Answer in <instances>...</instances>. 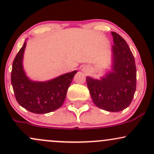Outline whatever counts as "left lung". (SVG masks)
<instances>
[{"label": "left lung", "instance_id": "8db88e82", "mask_svg": "<svg viewBox=\"0 0 154 154\" xmlns=\"http://www.w3.org/2000/svg\"><path fill=\"white\" fill-rule=\"evenodd\" d=\"M113 36L111 69L99 80L86 77L94 104L109 112H119L129 106L136 91V66L127 43L119 34Z\"/></svg>", "mask_w": 154, "mask_h": 154}]
</instances>
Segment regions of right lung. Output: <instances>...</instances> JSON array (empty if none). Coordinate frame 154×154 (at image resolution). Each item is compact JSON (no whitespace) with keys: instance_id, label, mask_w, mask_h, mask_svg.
<instances>
[{"instance_id":"1","label":"right lung","mask_w":154,"mask_h":154,"mask_svg":"<svg viewBox=\"0 0 154 154\" xmlns=\"http://www.w3.org/2000/svg\"><path fill=\"white\" fill-rule=\"evenodd\" d=\"M26 40L12 64L11 82L15 98L20 106L31 112L45 114L56 110L63 105L67 90L77 72L73 71L43 82L30 80L23 68Z\"/></svg>"}]
</instances>
